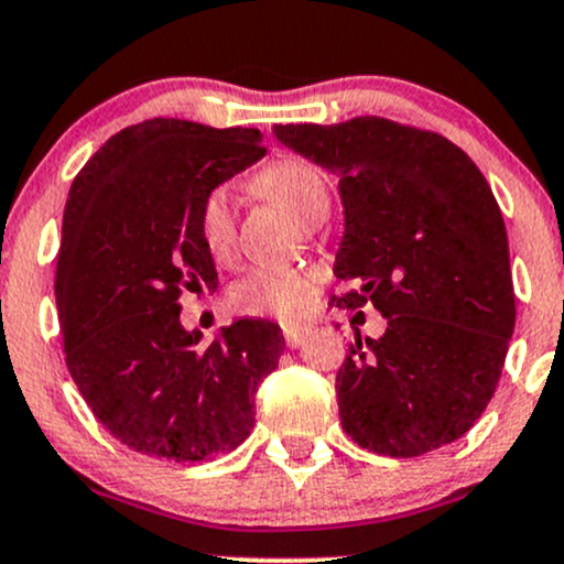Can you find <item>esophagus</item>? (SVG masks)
<instances>
[{
  "label": "esophagus",
  "mask_w": 564,
  "mask_h": 564,
  "mask_svg": "<svg viewBox=\"0 0 564 564\" xmlns=\"http://www.w3.org/2000/svg\"><path fill=\"white\" fill-rule=\"evenodd\" d=\"M307 334H310L307 328H302V326H283V336H286V345L291 349L302 347L304 339H307Z\"/></svg>",
  "instance_id": "1"
}]
</instances>
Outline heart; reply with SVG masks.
Returning <instances> with one entry per match:
<instances>
[{
	"label": "heart",
	"mask_w": 564,
	"mask_h": 564,
	"mask_svg": "<svg viewBox=\"0 0 564 564\" xmlns=\"http://www.w3.org/2000/svg\"><path fill=\"white\" fill-rule=\"evenodd\" d=\"M257 193L275 200L296 223L318 225L332 209V193L315 166L300 159H283L264 166L254 177ZM198 230L206 251L217 260L230 254L232 246V206L228 187H215L198 212ZM318 294V278L307 270L260 268L232 289V304L246 313L275 315L281 321L302 318Z\"/></svg>",
	"instance_id": "1"
}]
</instances>
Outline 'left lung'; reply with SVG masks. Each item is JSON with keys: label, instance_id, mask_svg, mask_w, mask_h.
<instances>
[{"label": "left lung", "instance_id": "obj_1", "mask_svg": "<svg viewBox=\"0 0 564 564\" xmlns=\"http://www.w3.org/2000/svg\"><path fill=\"white\" fill-rule=\"evenodd\" d=\"M273 138L339 177V304L371 302L379 339L336 373L341 426L360 448L413 458L469 432L494 398L514 334L509 241L475 161L435 132L358 116L275 124Z\"/></svg>", "mask_w": 564, "mask_h": 564}]
</instances>
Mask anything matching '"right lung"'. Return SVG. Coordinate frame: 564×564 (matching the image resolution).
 <instances>
[{"label": "right lung", "mask_w": 564, "mask_h": 564, "mask_svg": "<svg viewBox=\"0 0 564 564\" xmlns=\"http://www.w3.org/2000/svg\"><path fill=\"white\" fill-rule=\"evenodd\" d=\"M264 156L260 129L148 119L121 129L70 185L55 300L66 366L97 422L127 448L212 462L254 426L281 326L238 318L209 345L180 321V294L217 289L198 212Z\"/></svg>", "instance_id": "1"}]
</instances>
